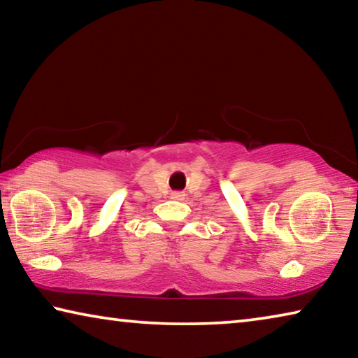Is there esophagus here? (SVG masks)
Masks as SVG:
<instances>
[{"label":"esophagus","instance_id":"esophagus-1","mask_svg":"<svg viewBox=\"0 0 358 358\" xmlns=\"http://www.w3.org/2000/svg\"><path fill=\"white\" fill-rule=\"evenodd\" d=\"M172 199H175V201H181V199H183L185 197V194L183 192H172V196H171Z\"/></svg>","mask_w":358,"mask_h":358}]
</instances>
